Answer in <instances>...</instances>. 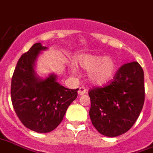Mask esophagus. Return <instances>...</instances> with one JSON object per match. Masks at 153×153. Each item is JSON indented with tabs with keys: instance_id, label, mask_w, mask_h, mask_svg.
Returning <instances> with one entry per match:
<instances>
[{
	"instance_id": "obj_1",
	"label": "esophagus",
	"mask_w": 153,
	"mask_h": 153,
	"mask_svg": "<svg viewBox=\"0 0 153 153\" xmlns=\"http://www.w3.org/2000/svg\"><path fill=\"white\" fill-rule=\"evenodd\" d=\"M87 92V90H86V88L84 87V86H81V87L79 88V90H78V94H80V95H82V94H84Z\"/></svg>"
}]
</instances>
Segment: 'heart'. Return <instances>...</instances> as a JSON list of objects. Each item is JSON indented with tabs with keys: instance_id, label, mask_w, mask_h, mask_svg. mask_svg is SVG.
<instances>
[{
	"instance_id": "obj_1",
	"label": "heart",
	"mask_w": 153,
	"mask_h": 153,
	"mask_svg": "<svg viewBox=\"0 0 153 153\" xmlns=\"http://www.w3.org/2000/svg\"><path fill=\"white\" fill-rule=\"evenodd\" d=\"M78 66L88 73L91 84L102 85L114 76L117 64L111 58L100 55H84L78 60Z\"/></svg>"
}]
</instances>
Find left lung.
Listing matches in <instances>:
<instances>
[{
	"mask_svg": "<svg viewBox=\"0 0 153 153\" xmlns=\"http://www.w3.org/2000/svg\"><path fill=\"white\" fill-rule=\"evenodd\" d=\"M90 117L101 134L116 137L133 126L145 99L144 74L138 62L124 64L111 83L89 90Z\"/></svg>",
	"mask_w": 153,
	"mask_h": 153,
	"instance_id": "8db88e82",
	"label": "left lung"
}]
</instances>
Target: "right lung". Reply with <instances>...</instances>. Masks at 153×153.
<instances>
[{
    "instance_id": "right-lung-1",
    "label": "right lung",
    "mask_w": 153,
    "mask_h": 153,
    "mask_svg": "<svg viewBox=\"0 0 153 153\" xmlns=\"http://www.w3.org/2000/svg\"><path fill=\"white\" fill-rule=\"evenodd\" d=\"M47 48L36 43L18 61L11 80V101L18 117L29 130L37 133L53 130L67 109L77 97L76 90L57 82L55 74L41 79L35 72V63L41 51Z\"/></svg>"
}]
</instances>
